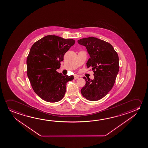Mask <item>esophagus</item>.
Returning a JSON list of instances; mask_svg holds the SVG:
<instances>
[{
  "label": "esophagus",
  "mask_w": 148,
  "mask_h": 148,
  "mask_svg": "<svg viewBox=\"0 0 148 148\" xmlns=\"http://www.w3.org/2000/svg\"><path fill=\"white\" fill-rule=\"evenodd\" d=\"M79 79V76L77 75H74V79Z\"/></svg>",
  "instance_id": "obj_1"
}]
</instances>
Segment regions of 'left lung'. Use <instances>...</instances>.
I'll return each mask as SVG.
<instances>
[{
    "label": "left lung",
    "mask_w": 148,
    "mask_h": 148,
    "mask_svg": "<svg viewBox=\"0 0 148 148\" xmlns=\"http://www.w3.org/2000/svg\"><path fill=\"white\" fill-rule=\"evenodd\" d=\"M77 42L87 49L90 58L86 66L92 68L94 76L93 80L83 77L86 84L81 93L88 100H99L114 86L119 69L118 54L110 43L96 37L80 39Z\"/></svg>",
    "instance_id": "obj_1"
}]
</instances>
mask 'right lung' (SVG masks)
<instances>
[{"label":"right lung","instance_id":"add662e5","mask_svg":"<svg viewBox=\"0 0 148 148\" xmlns=\"http://www.w3.org/2000/svg\"><path fill=\"white\" fill-rule=\"evenodd\" d=\"M73 39H66L47 35L33 45L27 59V72L35 93L47 102L62 100L66 85L73 75H64L56 70L60 68L64 55L73 46Z\"/></svg>","mask_w":148,"mask_h":148}]
</instances>
